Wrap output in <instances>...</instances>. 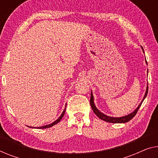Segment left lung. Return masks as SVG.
Wrapping results in <instances>:
<instances>
[{
	"label": "left lung",
	"mask_w": 158,
	"mask_h": 158,
	"mask_svg": "<svg viewBox=\"0 0 158 158\" xmlns=\"http://www.w3.org/2000/svg\"><path fill=\"white\" fill-rule=\"evenodd\" d=\"M141 48H142L143 52H144V50H143V48L141 47ZM146 64H147V61H146ZM148 86H147V89H146V91H145V96L144 97H143L142 102L139 104V106L136 108V109L133 111L132 113H131L130 114L127 115V116H122V117H110L109 116H106V115L103 114V113H102L100 111V110H98L97 109H96L95 104H94V96H93V94H92V91L91 92V98H90V104H91V106L92 108V110L94 112V114H95L96 116H97L98 118H99L100 119L103 120V121H106V122H109V123H127V122H128L130 120H131L135 116L136 114H137L138 109H140L141 104H142V103L144 99L145 98V97L147 96V94H148Z\"/></svg>",
	"instance_id": "1"
}]
</instances>
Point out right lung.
Instances as JSON below:
<instances>
[{"mask_svg":"<svg viewBox=\"0 0 158 158\" xmlns=\"http://www.w3.org/2000/svg\"><path fill=\"white\" fill-rule=\"evenodd\" d=\"M66 106H67V104H66ZM65 111H66V106H65V109H64V110H63V112L62 113V114H61V116L58 118L56 120V121H55L53 122V123H50V124H49V125H46V126H41V127H37V128H40V129H43V128H50V127H52V126H55V124H56V123H58L59 122H60V121H61V119L62 118H63V116H64V113H65ZM30 128H31V127H30Z\"/></svg>","mask_w":158,"mask_h":158,"instance_id":"add662e5","label":"right lung"}]
</instances>
